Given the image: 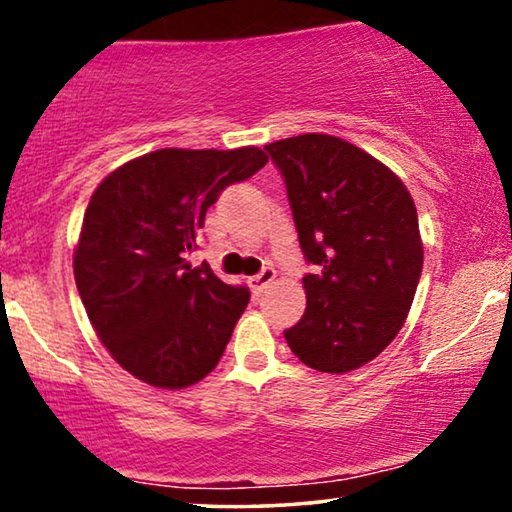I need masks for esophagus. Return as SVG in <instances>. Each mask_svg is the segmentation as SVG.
<instances>
[{"label": "esophagus", "instance_id": "34e87169", "mask_svg": "<svg viewBox=\"0 0 512 512\" xmlns=\"http://www.w3.org/2000/svg\"><path fill=\"white\" fill-rule=\"evenodd\" d=\"M277 277V272H275V268H263L261 272H258V275H254V277H249V286H251V291L256 293H263V289L268 284H272V279Z\"/></svg>", "mask_w": 512, "mask_h": 512}]
</instances>
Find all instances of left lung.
Segmentation results:
<instances>
[{
	"label": "left lung",
	"mask_w": 512,
	"mask_h": 512,
	"mask_svg": "<svg viewBox=\"0 0 512 512\" xmlns=\"http://www.w3.org/2000/svg\"><path fill=\"white\" fill-rule=\"evenodd\" d=\"M286 181L300 249L319 270L303 277V319L284 331L319 373L373 361L401 331L422 275L415 200L387 165L333 135L265 146Z\"/></svg>",
	"instance_id": "1"
}]
</instances>
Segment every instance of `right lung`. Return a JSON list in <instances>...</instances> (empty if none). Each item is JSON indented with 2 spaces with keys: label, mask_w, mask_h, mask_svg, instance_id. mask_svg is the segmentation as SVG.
Here are the masks:
<instances>
[{
  "label": "right lung",
  "mask_w": 512,
  "mask_h": 512,
  "mask_svg": "<svg viewBox=\"0 0 512 512\" xmlns=\"http://www.w3.org/2000/svg\"><path fill=\"white\" fill-rule=\"evenodd\" d=\"M265 163L258 146L160 149L116 167L90 195L76 289L97 338L137 380L184 389L219 363L249 291L184 256L223 188Z\"/></svg>",
  "instance_id": "right-lung-1"
}]
</instances>
